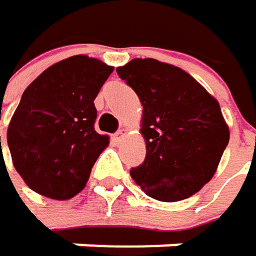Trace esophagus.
<instances>
[{
    "instance_id": "esophagus-1",
    "label": "esophagus",
    "mask_w": 256,
    "mask_h": 256,
    "mask_svg": "<svg viewBox=\"0 0 256 256\" xmlns=\"http://www.w3.org/2000/svg\"><path fill=\"white\" fill-rule=\"evenodd\" d=\"M128 134V130H125V128H122V130H119L116 134H114V140L116 142H122L124 140V137Z\"/></svg>"
}]
</instances>
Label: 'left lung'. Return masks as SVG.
Returning <instances> with one entry per match:
<instances>
[{
  "mask_svg": "<svg viewBox=\"0 0 256 256\" xmlns=\"http://www.w3.org/2000/svg\"><path fill=\"white\" fill-rule=\"evenodd\" d=\"M116 71L143 106L146 158L131 178L158 201L190 198L213 178L230 142L218 100L185 70L158 60L136 58Z\"/></svg>",
  "mask_w": 256,
  "mask_h": 256,
  "instance_id": "left-lung-1",
  "label": "left lung"
}]
</instances>
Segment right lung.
<instances>
[{
  "label": "right lung",
  "instance_id": "right-lung-1",
  "mask_svg": "<svg viewBox=\"0 0 256 256\" xmlns=\"http://www.w3.org/2000/svg\"><path fill=\"white\" fill-rule=\"evenodd\" d=\"M113 66L74 55L50 65L24 92L7 130L12 161L34 192L70 200L86 186L108 146L94 128V100Z\"/></svg>",
  "mask_w": 256,
  "mask_h": 256
}]
</instances>
